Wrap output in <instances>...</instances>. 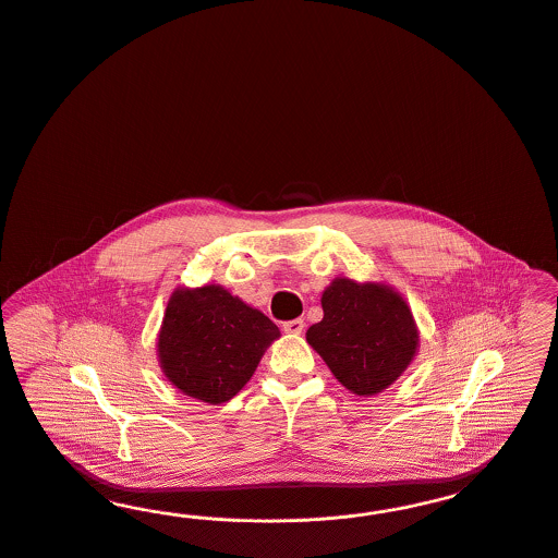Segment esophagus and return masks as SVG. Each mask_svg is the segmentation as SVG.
Wrapping results in <instances>:
<instances>
[{"mask_svg": "<svg viewBox=\"0 0 558 558\" xmlns=\"http://www.w3.org/2000/svg\"><path fill=\"white\" fill-rule=\"evenodd\" d=\"M282 330H284L287 335H301V332L305 330V322H303L301 317L290 319V322H284V324H282Z\"/></svg>", "mask_w": 558, "mask_h": 558, "instance_id": "obj_1", "label": "esophagus"}]
</instances>
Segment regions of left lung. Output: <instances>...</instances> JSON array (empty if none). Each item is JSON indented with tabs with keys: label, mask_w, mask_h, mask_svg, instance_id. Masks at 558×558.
I'll return each mask as SVG.
<instances>
[{
	"label": "left lung",
	"mask_w": 558,
	"mask_h": 558,
	"mask_svg": "<svg viewBox=\"0 0 558 558\" xmlns=\"http://www.w3.org/2000/svg\"><path fill=\"white\" fill-rule=\"evenodd\" d=\"M322 307L324 319L307 330V342L359 397L388 388L417 351L411 310L388 287L336 278L322 294Z\"/></svg>",
	"instance_id": "left-lung-1"
}]
</instances>
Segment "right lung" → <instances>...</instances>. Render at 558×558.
I'll return each mask as SVG.
<instances>
[{"instance_id":"right-lung-1","label":"right lung","mask_w":558,"mask_h":558,"mask_svg":"<svg viewBox=\"0 0 558 558\" xmlns=\"http://www.w3.org/2000/svg\"><path fill=\"white\" fill-rule=\"evenodd\" d=\"M278 336L269 317L222 287L179 289L166 307L157 355L184 395L220 404L239 395Z\"/></svg>"}]
</instances>
